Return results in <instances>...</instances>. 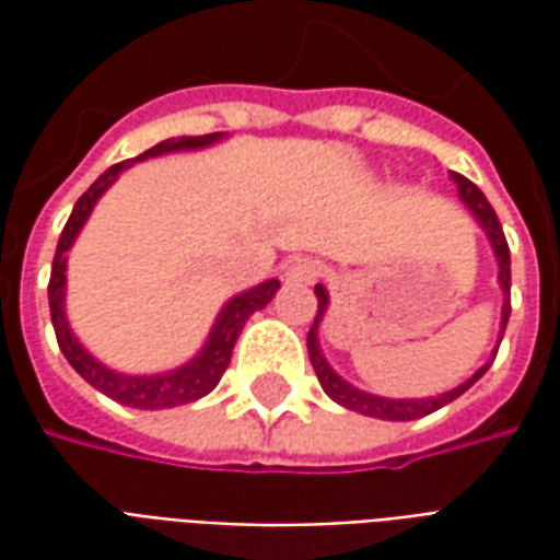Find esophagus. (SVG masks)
<instances>
[{"label":"esophagus","instance_id":"obj_1","mask_svg":"<svg viewBox=\"0 0 560 560\" xmlns=\"http://www.w3.org/2000/svg\"><path fill=\"white\" fill-rule=\"evenodd\" d=\"M320 276H324V264L315 257H296L284 267V281L291 284H315Z\"/></svg>","mask_w":560,"mask_h":560}]
</instances>
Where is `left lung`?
<instances>
[{
    "label": "left lung",
    "instance_id": "obj_1",
    "mask_svg": "<svg viewBox=\"0 0 560 560\" xmlns=\"http://www.w3.org/2000/svg\"><path fill=\"white\" fill-rule=\"evenodd\" d=\"M453 179L458 185V197H462V203L474 212V219L480 221V228L486 231L489 236V243L494 248V257H498V281H501V291H504V308H501V339H504V329H506V320H510V245H506V236H504V228H501V221L494 215L492 203L486 200L477 185L465 179V176H458L453 173ZM315 296H317V315H315V324L308 329V360H312V369H315L317 381H320V387L327 393L329 399L339 401L341 408H348V411H357V413H365V417H377V420H396V422H408V420H420V417H429L434 413L438 408H444L450 401H456L465 389H470L477 381H480L486 372H489V365L494 363V348L492 360L477 369L474 375L465 381V384H458L456 389H450L444 396H432V399H384V396H372V393H363V389L351 387L345 377H339L329 363L324 360V353H320V345H317V327H320V320H324V312H327L329 305V296L324 291V284H315Z\"/></svg>",
    "mask_w": 560,
    "mask_h": 560
}]
</instances>
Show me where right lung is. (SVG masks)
<instances>
[{"label": "right lung", "instance_id": "1", "mask_svg": "<svg viewBox=\"0 0 560 560\" xmlns=\"http://www.w3.org/2000/svg\"><path fill=\"white\" fill-rule=\"evenodd\" d=\"M221 140V135H203V138H179V140H164L159 147L147 149L143 155L131 161H119L114 167L95 179V183L80 195V200L71 209V219L66 221L62 228V236H59V245H56L54 255V269H50V284H47V296H50V320H54L56 341L66 353V360L74 365L86 384L104 393L107 399L119 401V405H128V408H143V411H161V408H176V405H188V401L203 399L207 393L219 387L224 369L231 365L233 345L243 332L245 320L260 312L264 305L276 296L281 284L279 279L260 281L252 291L236 293L233 300H228V305L221 308L219 317H215V327L209 332L207 345L200 348L191 363L179 365L173 372H161V375H122V372H114L104 363H98L68 327L66 317V252L71 248V243L78 240L80 228L90 219L92 207L98 203V197L116 183V176L131 167L135 161L140 159H155V155H164V152H179V149H200L209 147Z\"/></svg>", "mask_w": 560, "mask_h": 560}]
</instances>
